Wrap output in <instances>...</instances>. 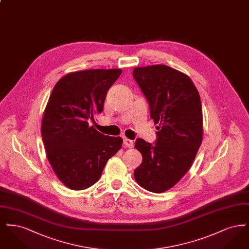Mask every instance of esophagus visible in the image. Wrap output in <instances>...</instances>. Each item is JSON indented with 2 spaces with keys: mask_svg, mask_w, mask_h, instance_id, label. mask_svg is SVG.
<instances>
[{
  "mask_svg": "<svg viewBox=\"0 0 249 249\" xmlns=\"http://www.w3.org/2000/svg\"><path fill=\"white\" fill-rule=\"evenodd\" d=\"M123 143H124L126 146H128V147H132V146H133V141L128 139V138H124V139H123Z\"/></svg>",
  "mask_w": 249,
  "mask_h": 249,
  "instance_id": "34e87169",
  "label": "esophagus"
}]
</instances>
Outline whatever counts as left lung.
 Returning a JSON list of instances; mask_svg holds the SVG:
<instances>
[{
  "mask_svg": "<svg viewBox=\"0 0 249 249\" xmlns=\"http://www.w3.org/2000/svg\"><path fill=\"white\" fill-rule=\"evenodd\" d=\"M132 75L145 96L150 118L157 124L154 144L138 138L135 148L142 163L134 170L136 182L161 193L189 171L202 140L200 95L190 77L167 65L134 68Z\"/></svg>",
  "mask_w": 249,
  "mask_h": 249,
  "instance_id": "left-lung-1",
  "label": "left lung"
}]
</instances>
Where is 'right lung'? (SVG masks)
Wrapping results in <instances>:
<instances>
[{"label":"right lung","instance_id":"1","mask_svg":"<svg viewBox=\"0 0 249 249\" xmlns=\"http://www.w3.org/2000/svg\"><path fill=\"white\" fill-rule=\"evenodd\" d=\"M121 71L70 72L59 79L49 97L42 119V139L54 173L71 190L91 187L107 160L122 146L121 137L107 136L89 126L103 111L107 91Z\"/></svg>","mask_w":249,"mask_h":249}]
</instances>
